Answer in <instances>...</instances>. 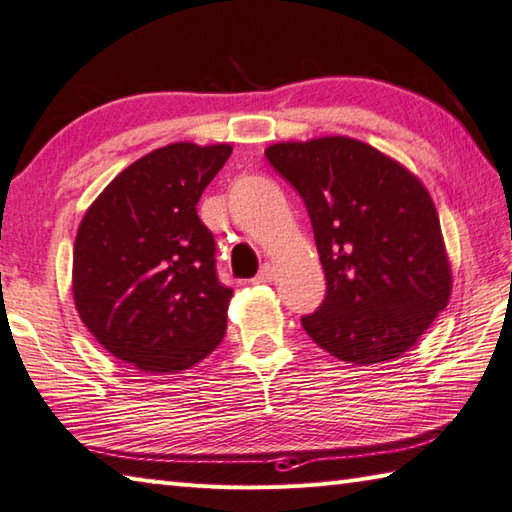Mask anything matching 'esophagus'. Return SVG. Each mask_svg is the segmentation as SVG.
Here are the masks:
<instances>
[{"label":"esophagus","instance_id":"esophagus-1","mask_svg":"<svg viewBox=\"0 0 512 512\" xmlns=\"http://www.w3.org/2000/svg\"><path fill=\"white\" fill-rule=\"evenodd\" d=\"M273 277H275V270H273V266L266 264L262 270H259L257 277H255L253 281H255V284H266V281H273Z\"/></svg>","mask_w":512,"mask_h":512}]
</instances>
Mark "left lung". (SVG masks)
I'll return each mask as SVG.
<instances>
[{"mask_svg":"<svg viewBox=\"0 0 512 512\" xmlns=\"http://www.w3.org/2000/svg\"><path fill=\"white\" fill-rule=\"evenodd\" d=\"M266 158L312 222L328 295L303 317L321 350L352 365L409 352L447 308L453 273L436 204L398 160L350 136L286 140Z\"/></svg>","mask_w":512,"mask_h":512,"instance_id":"left-lung-1","label":"left lung"}]
</instances>
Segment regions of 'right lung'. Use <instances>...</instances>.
Masks as SVG:
<instances>
[{
  "instance_id": "right-lung-1",
  "label": "right lung",
  "mask_w": 512,
  "mask_h": 512,
  "mask_svg": "<svg viewBox=\"0 0 512 512\" xmlns=\"http://www.w3.org/2000/svg\"><path fill=\"white\" fill-rule=\"evenodd\" d=\"M233 145L171 143L107 184L76 231L72 297L112 356L178 374L222 343L233 290L215 275V239L195 204Z\"/></svg>"
}]
</instances>
